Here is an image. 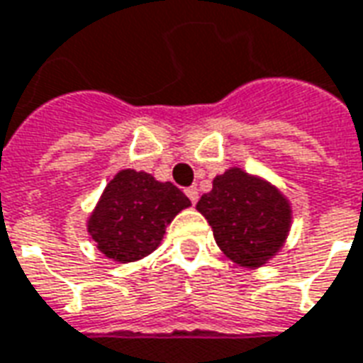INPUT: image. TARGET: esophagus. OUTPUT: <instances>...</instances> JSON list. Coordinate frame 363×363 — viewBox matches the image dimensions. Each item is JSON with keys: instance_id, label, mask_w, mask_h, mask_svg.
I'll return each mask as SVG.
<instances>
[{"instance_id": "34e87169", "label": "esophagus", "mask_w": 363, "mask_h": 363, "mask_svg": "<svg viewBox=\"0 0 363 363\" xmlns=\"http://www.w3.org/2000/svg\"><path fill=\"white\" fill-rule=\"evenodd\" d=\"M186 195H187V197H189V201L194 203V205H195V203H197V201H199V191H197L195 187H187V189H186Z\"/></svg>"}]
</instances>
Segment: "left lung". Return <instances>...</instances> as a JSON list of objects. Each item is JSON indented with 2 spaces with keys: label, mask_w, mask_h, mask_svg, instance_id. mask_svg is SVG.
Segmentation results:
<instances>
[{
  "label": "left lung",
  "mask_w": 363,
  "mask_h": 363,
  "mask_svg": "<svg viewBox=\"0 0 363 363\" xmlns=\"http://www.w3.org/2000/svg\"><path fill=\"white\" fill-rule=\"evenodd\" d=\"M197 211L213 228L215 242L230 262L262 268L281 250L293 220L291 201L264 177L228 168L213 179Z\"/></svg>",
  "instance_id": "left-lung-1"
}]
</instances>
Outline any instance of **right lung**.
<instances>
[{
  "instance_id": "right-lung-1",
  "label": "right lung",
  "mask_w": 363,
  "mask_h": 363,
  "mask_svg": "<svg viewBox=\"0 0 363 363\" xmlns=\"http://www.w3.org/2000/svg\"><path fill=\"white\" fill-rule=\"evenodd\" d=\"M191 205L172 182L152 174L119 169L87 217V233L105 258L128 264L160 246L166 227Z\"/></svg>"
}]
</instances>
